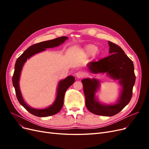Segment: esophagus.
Segmentation results:
<instances>
[{"label":"esophagus","instance_id":"obj_1","mask_svg":"<svg viewBox=\"0 0 149 149\" xmlns=\"http://www.w3.org/2000/svg\"><path fill=\"white\" fill-rule=\"evenodd\" d=\"M76 76L78 78H81L84 76V73L81 71H79L76 73Z\"/></svg>","mask_w":149,"mask_h":149}]
</instances>
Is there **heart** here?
<instances>
[{"mask_svg":"<svg viewBox=\"0 0 149 149\" xmlns=\"http://www.w3.org/2000/svg\"><path fill=\"white\" fill-rule=\"evenodd\" d=\"M97 48L94 45H88L85 47V52L88 55H92L97 52Z\"/></svg>","mask_w":149,"mask_h":149,"instance_id":"heart-1","label":"heart"}]
</instances>
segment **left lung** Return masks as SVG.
<instances>
[{
	"mask_svg": "<svg viewBox=\"0 0 149 149\" xmlns=\"http://www.w3.org/2000/svg\"><path fill=\"white\" fill-rule=\"evenodd\" d=\"M108 43L111 55L97 61L89 62L88 67L93 73H106L112 79L119 80L123 89L118 102L112 105L102 104L95 98V93L100 86L99 81L94 78H86L81 81L87 109L94 114L104 116H114L128 104L131 100L136 82L132 61L118 45L111 42H108Z\"/></svg>",
	"mask_w": 149,
	"mask_h": 149,
	"instance_id": "left-lung-1",
	"label": "left lung"
}]
</instances>
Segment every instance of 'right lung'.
I'll return each mask as SVG.
<instances>
[{
	"label": "right lung",
	"instance_id": "add662e5",
	"mask_svg": "<svg viewBox=\"0 0 149 149\" xmlns=\"http://www.w3.org/2000/svg\"><path fill=\"white\" fill-rule=\"evenodd\" d=\"M68 38L66 37H61L52 40H48V41L34 44L26 49L17 58L16 61L14 73H13L12 77V83L15 88L17 98L20 104L26 111L35 116L47 117L56 114L58 112H60L63 106V100L65 92L66 91L67 89L74 83L75 79L73 76H69L65 79L61 80L58 86L56 100L53 104L47 108H45V109H36L26 104L25 102L24 101L22 94L20 93L19 82L22 67H23L24 63L27 60L28 58H30L31 56L34 55L35 54L45 50L46 48H53L59 46L60 45L65 42V40Z\"/></svg>",
	"mask_w": 149,
	"mask_h": 149
}]
</instances>
